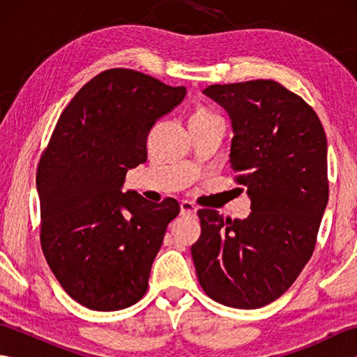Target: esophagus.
<instances>
[{"mask_svg": "<svg viewBox=\"0 0 357 357\" xmlns=\"http://www.w3.org/2000/svg\"><path fill=\"white\" fill-rule=\"evenodd\" d=\"M181 215H183V216H195L196 215L195 204L190 202V201L181 202Z\"/></svg>", "mask_w": 357, "mask_h": 357, "instance_id": "34e87169", "label": "esophagus"}]
</instances>
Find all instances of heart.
<instances>
[{"label": "heart", "instance_id": "obj_1", "mask_svg": "<svg viewBox=\"0 0 357 357\" xmlns=\"http://www.w3.org/2000/svg\"><path fill=\"white\" fill-rule=\"evenodd\" d=\"M210 115H215L213 112H210V110H207V109H198L196 110L195 113H193V116L192 118H201V116H210Z\"/></svg>", "mask_w": 357, "mask_h": 357}]
</instances>
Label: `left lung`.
I'll use <instances>...</instances> for the list:
<instances>
[{
    "instance_id": "1",
    "label": "left lung",
    "mask_w": 357,
    "mask_h": 357,
    "mask_svg": "<svg viewBox=\"0 0 357 357\" xmlns=\"http://www.w3.org/2000/svg\"><path fill=\"white\" fill-rule=\"evenodd\" d=\"M204 93L230 115V167L252 213L231 221L198 211L196 275L219 304L259 308L282 296L313 255L328 202L327 136L316 112L276 81L213 84Z\"/></svg>"
}]
</instances>
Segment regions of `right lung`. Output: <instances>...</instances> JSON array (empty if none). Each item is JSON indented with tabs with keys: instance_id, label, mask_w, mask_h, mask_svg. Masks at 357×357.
<instances>
[{
	"instance_id": "obj_1",
	"label": "right lung",
	"mask_w": 357,
	"mask_h": 357,
	"mask_svg": "<svg viewBox=\"0 0 357 357\" xmlns=\"http://www.w3.org/2000/svg\"><path fill=\"white\" fill-rule=\"evenodd\" d=\"M185 93L146 73L110 69L59 116L36 170L40 239L53 275L78 304L116 312L146 294L179 204L121 188L127 170L147 161L150 128Z\"/></svg>"
}]
</instances>
